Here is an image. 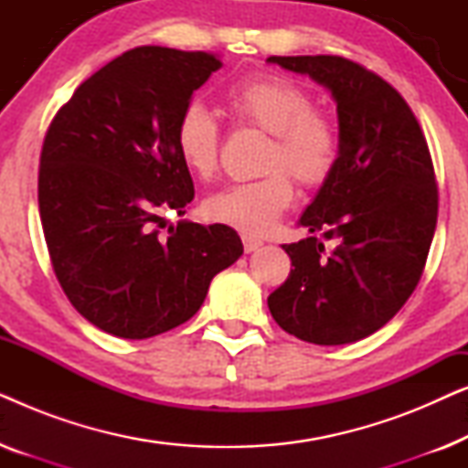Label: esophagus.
I'll list each match as a JSON object with an SVG mask.
<instances>
[{
    "label": "esophagus",
    "mask_w": 468,
    "mask_h": 468,
    "mask_svg": "<svg viewBox=\"0 0 468 468\" xmlns=\"http://www.w3.org/2000/svg\"><path fill=\"white\" fill-rule=\"evenodd\" d=\"M242 245H245V251L251 253L255 251V249H260L264 242H261L260 239H253V236H242Z\"/></svg>",
    "instance_id": "esophagus-1"
}]
</instances>
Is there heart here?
I'll use <instances>...</instances> for the list:
<instances>
[{
	"label": "heart",
	"mask_w": 468,
	"mask_h": 468,
	"mask_svg": "<svg viewBox=\"0 0 468 468\" xmlns=\"http://www.w3.org/2000/svg\"><path fill=\"white\" fill-rule=\"evenodd\" d=\"M226 104L236 123L271 136L261 155L266 175L217 191L204 202V213L242 234L261 236L292 207L290 176L304 189L328 181L341 155V133L335 119L315 108L309 89L285 76H245L228 89ZM175 144L191 175L210 178L219 165L221 125L207 106L191 101L176 119Z\"/></svg>",
	"instance_id": "b5f03b06"
}]
</instances>
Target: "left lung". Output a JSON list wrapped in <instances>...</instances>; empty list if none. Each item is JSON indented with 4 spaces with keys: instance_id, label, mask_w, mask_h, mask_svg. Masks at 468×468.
I'll return each mask as SVG.
<instances>
[{
    "instance_id": "1",
    "label": "left lung",
    "mask_w": 468,
    "mask_h": 468,
    "mask_svg": "<svg viewBox=\"0 0 468 468\" xmlns=\"http://www.w3.org/2000/svg\"><path fill=\"white\" fill-rule=\"evenodd\" d=\"M309 74L336 100L341 155L300 223L317 236L283 245L290 277L268 296L274 322L300 341L356 343L402 309L424 272L439 189L424 132L405 98L338 55L268 57Z\"/></svg>"
}]
</instances>
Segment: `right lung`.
Masks as SVG:
<instances>
[{
  "instance_id": "right-lung-1",
  "label": "right lung",
  "mask_w": 468,
  "mask_h": 468,
  "mask_svg": "<svg viewBox=\"0 0 468 468\" xmlns=\"http://www.w3.org/2000/svg\"><path fill=\"white\" fill-rule=\"evenodd\" d=\"M221 66L204 50L132 48L50 121L37 170L50 264L74 309L108 335L149 338L185 324L242 255L223 223L178 221L162 234L164 215L194 200L176 119Z\"/></svg>"
}]
</instances>
